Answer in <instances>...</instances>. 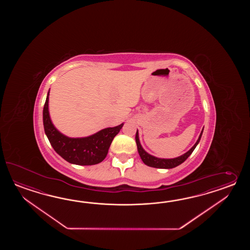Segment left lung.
Returning <instances> with one entry per match:
<instances>
[{"mask_svg":"<svg viewBox=\"0 0 250 250\" xmlns=\"http://www.w3.org/2000/svg\"><path fill=\"white\" fill-rule=\"evenodd\" d=\"M203 130L200 133L198 139L197 140L196 144L192 146L191 148L189 149L187 153L184 154H182L181 156H178L176 158H170V159H167V158H159V157H155L152 154H148L145 149L142 147L140 141H139V136H138V130H137L136 133V143H137V146H138V154L140 155V158L143 161L144 164L150 167H154V168H160V169H171V168H174L177 167L178 165H181L183 162H185L188 157L192 154V152L194 151V149L196 148L201 137H202Z\"/></svg>","mask_w":250,"mask_h":250,"instance_id":"obj_1","label":"left lung"}]
</instances>
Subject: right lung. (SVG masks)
<instances>
[{"mask_svg": "<svg viewBox=\"0 0 250 250\" xmlns=\"http://www.w3.org/2000/svg\"><path fill=\"white\" fill-rule=\"evenodd\" d=\"M49 93L42 110L44 132L55 152L70 164L78 165H97L104 161L114 137L123 124L106 127L85 138H69L60 132L52 123L49 113Z\"/></svg>", "mask_w": 250, "mask_h": 250, "instance_id": "add662e5", "label": "right lung"}]
</instances>
